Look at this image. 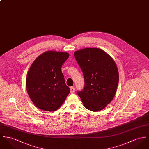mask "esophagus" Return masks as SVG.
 <instances>
[{
    "label": "esophagus",
    "instance_id": "34e87169",
    "mask_svg": "<svg viewBox=\"0 0 149 149\" xmlns=\"http://www.w3.org/2000/svg\"><path fill=\"white\" fill-rule=\"evenodd\" d=\"M74 92H75V88L74 87H70V93H74Z\"/></svg>",
    "mask_w": 149,
    "mask_h": 149
}]
</instances>
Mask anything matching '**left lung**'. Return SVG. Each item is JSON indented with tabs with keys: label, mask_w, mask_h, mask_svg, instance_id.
<instances>
[{
	"label": "left lung",
	"mask_w": 149,
	"mask_h": 149,
	"mask_svg": "<svg viewBox=\"0 0 149 149\" xmlns=\"http://www.w3.org/2000/svg\"><path fill=\"white\" fill-rule=\"evenodd\" d=\"M74 56L84 79L83 90L78 91L84 106L88 110H102L113 100L119 75L114 60L99 48L76 51Z\"/></svg>",
	"instance_id": "obj_1"
}]
</instances>
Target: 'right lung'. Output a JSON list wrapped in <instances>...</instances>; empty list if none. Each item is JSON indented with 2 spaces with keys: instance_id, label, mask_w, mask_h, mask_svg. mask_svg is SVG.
Masks as SVG:
<instances>
[{
  "instance_id": "obj_1",
  "label": "right lung",
  "mask_w": 149,
  "mask_h": 149,
  "mask_svg": "<svg viewBox=\"0 0 149 149\" xmlns=\"http://www.w3.org/2000/svg\"><path fill=\"white\" fill-rule=\"evenodd\" d=\"M65 52L47 51L37 58L28 71L26 87L29 96L39 109L55 111L64 103L70 90L61 68L69 58Z\"/></svg>"
}]
</instances>
